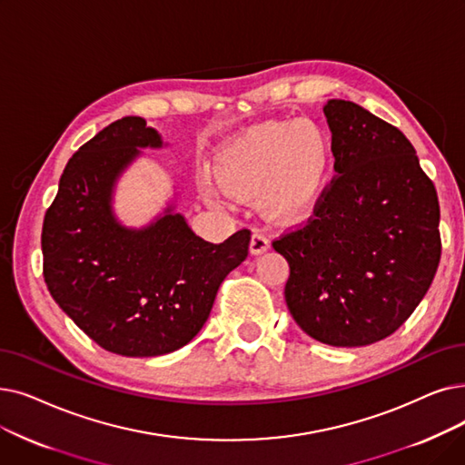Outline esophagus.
I'll return each mask as SVG.
<instances>
[{
  "label": "esophagus",
  "instance_id": "34e87169",
  "mask_svg": "<svg viewBox=\"0 0 465 465\" xmlns=\"http://www.w3.org/2000/svg\"><path fill=\"white\" fill-rule=\"evenodd\" d=\"M249 249H251L252 254L266 252V251L270 249V239H268L264 233L254 232V233L251 235V245H249Z\"/></svg>",
  "mask_w": 465,
  "mask_h": 465
}]
</instances>
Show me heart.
<instances>
[{
    "label": "heart",
    "mask_w": 465,
    "mask_h": 465,
    "mask_svg": "<svg viewBox=\"0 0 465 465\" xmlns=\"http://www.w3.org/2000/svg\"><path fill=\"white\" fill-rule=\"evenodd\" d=\"M334 161L331 133L313 121H264L232 138L214 155L220 188L232 197L260 192V209L279 222L308 216L325 195ZM209 199L216 192L203 183Z\"/></svg>",
    "instance_id": "obj_1"
}]
</instances>
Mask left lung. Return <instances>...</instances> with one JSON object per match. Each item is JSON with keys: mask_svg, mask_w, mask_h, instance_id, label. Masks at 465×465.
<instances>
[{"mask_svg": "<svg viewBox=\"0 0 465 465\" xmlns=\"http://www.w3.org/2000/svg\"><path fill=\"white\" fill-rule=\"evenodd\" d=\"M334 171L313 216L273 241L291 275L285 300L322 344L369 346L426 296L440 260L439 199L411 140L350 100L322 108Z\"/></svg>", "mask_w": 465, "mask_h": 465, "instance_id": "1", "label": "left lung"}]
</instances>
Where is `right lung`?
Listing matches in <instances>:
<instances>
[{
	"label": "right lung",
	"mask_w": 465,
	"mask_h": 465,
	"mask_svg": "<svg viewBox=\"0 0 465 465\" xmlns=\"http://www.w3.org/2000/svg\"><path fill=\"white\" fill-rule=\"evenodd\" d=\"M161 136L143 117L117 119L79 148L44 218V277L56 304L100 348L125 357L165 355L209 319L226 275L249 254L251 232L214 245L183 214L143 230L112 213L117 176Z\"/></svg>",
	"instance_id": "add662e5"
}]
</instances>
